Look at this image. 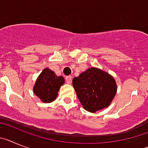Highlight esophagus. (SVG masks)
Instances as JSON below:
<instances>
[{
	"label": "esophagus",
	"instance_id": "34e87169",
	"mask_svg": "<svg viewBox=\"0 0 148 148\" xmlns=\"http://www.w3.org/2000/svg\"><path fill=\"white\" fill-rule=\"evenodd\" d=\"M65 80H66V83L68 84H71V82H72V77L71 76H67L66 78H65Z\"/></svg>",
	"mask_w": 148,
	"mask_h": 148
}]
</instances>
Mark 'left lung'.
Masks as SVG:
<instances>
[{"label":"left lung","mask_w":148,"mask_h":148,"mask_svg":"<svg viewBox=\"0 0 148 148\" xmlns=\"http://www.w3.org/2000/svg\"><path fill=\"white\" fill-rule=\"evenodd\" d=\"M72 84L83 107L90 112L107 108L117 92L115 78L95 67L74 77Z\"/></svg>","instance_id":"obj_1"}]
</instances>
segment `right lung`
Wrapping results in <instances>:
<instances>
[{
  "instance_id": "add662e5",
  "label": "right lung",
  "mask_w": 148,
  "mask_h": 148,
  "mask_svg": "<svg viewBox=\"0 0 148 148\" xmlns=\"http://www.w3.org/2000/svg\"><path fill=\"white\" fill-rule=\"evenodd\" d=\"M65 83L62 76H56L48 68L38 75L33 86V92L43 103H51L56 100L60 87Z\"/></svg>"
}]
</instances>
